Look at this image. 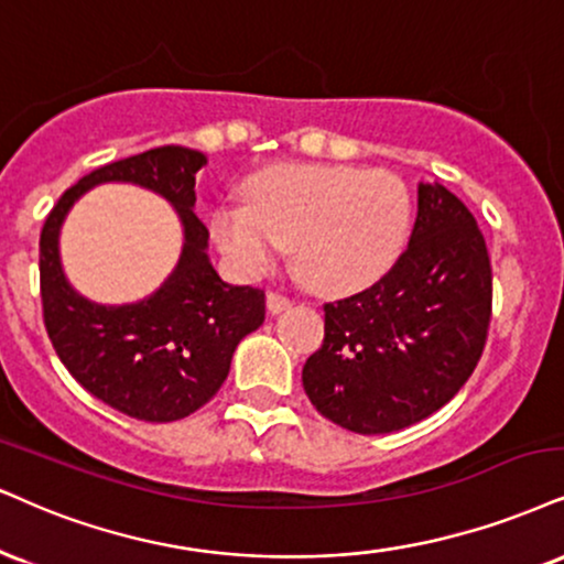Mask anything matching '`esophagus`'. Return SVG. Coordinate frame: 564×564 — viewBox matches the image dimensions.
I'll list each match as a JSON object with an SVG mask.
<instances>
[{
	"instance_id": "1",
	"label": "esophagus",
	"mask_w": 564,
	"mask_h": 564,
	"mask_svg": "<svg viewBox=\"0 0 564 564\" xmlns=\"http://www.w3.org/2000/svg\"><path fill=\"white\" fill-rule=\"evenodd\" d=\"M290 305H293V301H290L288 295H282V293H269L267 295L269 314H282V311H288Z\"/></svg>"
}]
</instances>
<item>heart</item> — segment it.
Wrapping results in <instances>:
<instances>
[{"label": "heart", "mask_w": 564, "mask_h": 564, "mask_svg": "<svg viewBox=\"0 0 564 564\" xmlns=\"http://www.w3.org/2000/svg\"><path fill=\"white\" fill-rule=\"evenodd\" d=\"M248 206H217L212 235L229 263L261 276L295 248L311 290L345 295L398 263L413 227V198L392 172L360 166H274L248 183Z\"/></svg>", "instance_id": "heart-1"}]
</instances>
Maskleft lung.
I'll list each match as a JSON object with an SVG mask.
<instances>
[{
	"mask_svg": "<svg viewBox=\"0 0 564 564\" xmlns=\"http://www.w3.org/2000/svg\"><path fill=\"white\" fill-rule=\"evenodd\" d=\"M491 322V261L474 214L447 187L419 185L408 248L364 293L324 303V345L303 389L356 434L413 426L455 398Z\"/></svg>",
	"mask_w": 564,
	"mask_h": 564,
	"instance_id": "left-lung-1",
	"label": "left lung"
}]
</instances>
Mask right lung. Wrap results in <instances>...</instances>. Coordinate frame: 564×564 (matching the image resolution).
<instances>
[{"label":"right lung","instance_id":"1","mask_svg":"<svg viewBox=\"0 0 564 564\" xmlns=\"http://www.w3.org/2000/svg\"><path fill=\"white\" fill-rule=\"evenodd\" d=\"M204 164L200 151L183 145H159L104 164L62 193L41 229V305L54 350L83 389L138 421H180L206 405L225 384L235 347L267 314L263 290L227 284L208 263V229L193 212L196 172ZM101 182L156 189L184 221L186 242L176 271L141 304H90L61 271V221L88 186Z\"/></svg>","mask_w":564,"mask_h":564}]
</instances>
